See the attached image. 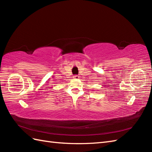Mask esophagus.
Segmentation results:
<instances>
[{"label":"esophagus","instance_id":"esophagus-1","mask_svg":"<svg viewBox=\"0 0 152 152\" xmlns=\"http://www.w3.org/2000/svg\"><path fill=\"white\" fill-rule=\"evenodd\" d=\"M73 78H78V76L74 75V76H73Z\"/></svg>","mask_w":152,"mask_h":152}]
</instances>
